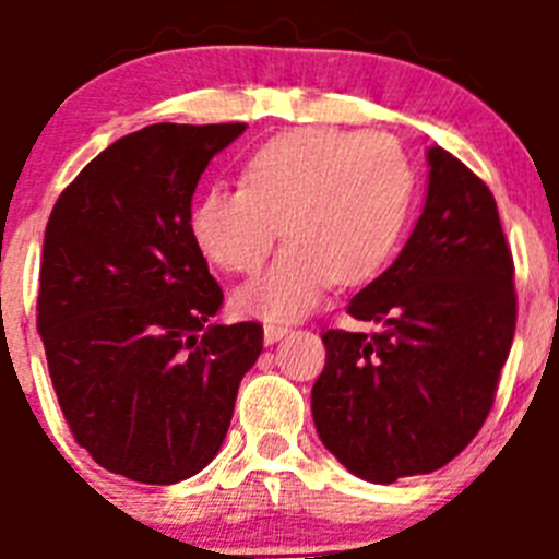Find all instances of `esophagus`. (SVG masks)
<instances>
[{
    "label": "esophagus",
    "mask_w": 559,
    "mask_h": 559,
    "mask_svg": "<svg viewBox=\"0 0 559 559\" xmlns=\"http://www.w3.org/2000/svg\"><path fill=\"white\" fill-rule=\"evenodd\" d=\"M288 330H290L288 324H283V322H265V324H263L265 344H274V341H280L285 333H288Z\"/></svg>",
    "instance_id": "1"
}]
</instances>
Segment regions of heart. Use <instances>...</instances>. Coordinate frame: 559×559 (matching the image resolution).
<instances>
[{
	"instance_id": "obj_1",
	"label": "heart",
	"mask_w": 559,
	"mask_h": 559,
	"mask_svg": "<svg viewBox=\"0 0 559 559\" xmlns=\"http://www.w3.org/2000/svg\"><path fill=\"white\" fill-rule=\"evenodd\" d=\"M414 204V167L380 131L299 128L246 159L243 185H212L190 229L210 263L249 274L285 237L265 274L237 290V308L269 319L308 313L338 280L369 283L397 251Z\"/></svg>"
}]
</instances>
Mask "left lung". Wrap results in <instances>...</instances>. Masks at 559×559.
Here are the masks:
<instances>
[{"instance_id": "8db88e82", "label": "left lung", "mask_w": 559, "mask_h": 559, "mask_svg": "<svg viewBox=\"0 0 559 559\" xmlns=\"http://www.w3.org/2000/svg\"><path fill=\"white\" fill-rule=\"evenodd\" d=\"M428 195L408 243L347 313L380 333L328 330L316 431L364 481L433 473L471 445L515 335V265L490 187L428 147Z\"/></svg>"}]
</instances>
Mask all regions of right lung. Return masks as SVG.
Wrapping results in <instances>:
<instances>
[{
	"mask_svg": "<svg viewBox=\"0 0 559 559\" xmlns=\"http://www.w3.org/2000/svg\"><path fill=\"white\" fill-rule=\"evenodd\" d=\"M243 122H156L108 145L44 231L38 333L63 419L100 467L176 484L224 445L257 322L215 324L224 290L192 237V192Z\"/></svg>",
	"mask_w": 559,
	"mask_h": 559,
	"instance_id": "right-lung-1",
	"label": "right lung"
}]
</instances>
